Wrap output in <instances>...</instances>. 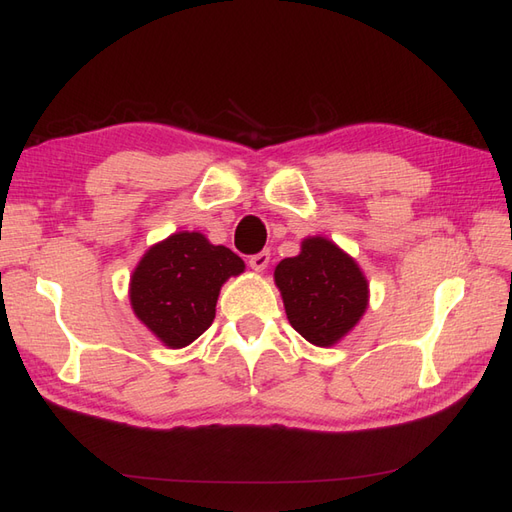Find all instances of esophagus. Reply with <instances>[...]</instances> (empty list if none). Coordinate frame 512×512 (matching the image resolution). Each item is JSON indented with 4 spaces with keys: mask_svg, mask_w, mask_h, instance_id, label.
I'll use <instances>...</instances> for the list:
<instances>
[{
    "mask_svg": "<svg viewBox=\"0 0 512 512\" xmlns=\"http://www.w3.org/2000/svg\"><path fill=\"white\" fill-rule=\"evenodd\" d=\"M269 262H271V252L269 250H262V252L250 256V267L258 273L265 271L269 267Z\"/></svg>",
    "mask_w": 512,
    "mask_h": 512,
    "instance_id": "34e87169",
    "label": "esophagus"
}]
</instances>
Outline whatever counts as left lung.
<instances>
[{
  "mask_svg": "<svg viewBox=\"0 0 512 512\" xmlns=\"http://www.w3.org/2000/svg\"><path fill=\"white\" fill-rule=\"evenodd\" d=\"M273 275L292 329L314 346L337 344L367 309L363 271L324 237L303 239L301 254L284 258Z\"/></svg>",
  "mask_w": 512,
  "mask_h": 512,
  "instance_id": "8db88e82",
  "label": "left lung"
}]
</instances>
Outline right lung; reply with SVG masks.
<instances>
[{"instance_id":"add662e5","label":"right lung","mask_w":512,"mask_h":512,"mask_svg":"<svg viewBox=\"0 0 512 512\" xmlns=\"http://www.w3.org/2000/svg\"><path fill=\"white\" fill-rule=\"evenodd\" d=\"M243 260L200 232H175L145 252L130 280L136 318L168 348H183L215 318L222 284L243 273Z\"/></svg>"}]
</instances>
